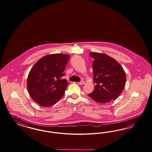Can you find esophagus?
I'll return each mask as SVG.
<instances>
[{"label":"esophagus","mask_w":152,"mask_h":152,"mask_svg":"<svg viewBox=\"0 0 152 152\" xmlns=\"http://www.w3.org/2000/svg\"><path fill=\"white\" fill-rule=\"evenodd\" d=\"M79 84H80V85H84V84H85V81H81L80 83H79Z\"/></svg>","instance_id":"esophagus-1"}]
</instances>
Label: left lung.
Segmentation results:
<instances>
[{
	"label": "left lung",
	"instance_id": "obj_1",
	"mask_svg": "<svg viewBox=\"0 0 152 152\" xmlns=\"http://www.w3.org/2000/svg\"><path fill=\"white\" fill-rule=\"evenodd\" d=\"M94 58V91L88 94L96 102L105 103L115 99L125 86L126 76L124 68L114 58L100 53L90 52Z\"/></svg>",
	"mask_w": 152,
	"mask_h": 152
}]
</instances>
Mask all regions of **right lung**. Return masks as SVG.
I'll return each instance as SVG.
<instances>
[{
    "mask_svg": "<svg viewBox=\"0 0 152 152\" xmlns=\"http://www.w3.org/2000/svg\"><path fill=\"white\" fill-rule=\"evenodd\" d=\"M69 56L46 55L37 61L28 73L27 88L31 98L42 107L56 104L62 97L68 85L64 71Z\"/></svg>",
    "mask_w": 152,
    "mask_h": 152,
    "instance_id": "1",
    "label": "right lung"
}]
</instances>
